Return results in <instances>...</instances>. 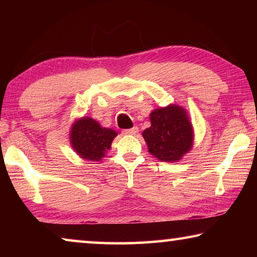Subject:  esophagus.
<instances>
[{
    "label": "esophagus",
    "mask_w": 257,
    "mask_h": 257,
    "mask_svg": "<svg viewBox=\"0 0 257 257\" xmlns=\"http://www.w3.org/2000/svg\"><path fill=\"white\" fill-rule=\"evenodd\" d=\"M137 133H138V128L137 127H133V128H130V129L122 130V134L123 135H135V134H137Z\"/></svg>",
    "instance_id": "34e87169"
}]
</instances>
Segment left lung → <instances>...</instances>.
Wrapping results in <instances>:
<instances>
[{
	"mask_svg": "<svg viewBox=\"0 0 257 257\" xmlns=\"http://www.w3.org/2000/svg\"><path fill=\"white\" fill-rule=\"evenodd\" d=\"M151 127L144 130L149 152L164 162L179 161L193 145V128L184 108L177 105L151 113Z\"/></svg>",
	"mask_w": 257,
	"mask_h": 257,
	"instance_id": "8db88e82",
	"label": "left lung"
}]
</instances>
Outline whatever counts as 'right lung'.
<instances>
[{"mask_svg": "<svg viewBox=\"0 0 257 257\" xmlns=\"http://www.w3.org/2000/svg\"><path fill=\"white\" fill-rule=\"evenodd\" d=\"M70 135L72 147L78 155L89 161H99L118 134L112 129L102 128L93 119L82 118L73 124Z\"/></svg>", "mask_w": 257, "mask_h": 257, "instance_id": "1", "label": "right lung"}]
</instances>
